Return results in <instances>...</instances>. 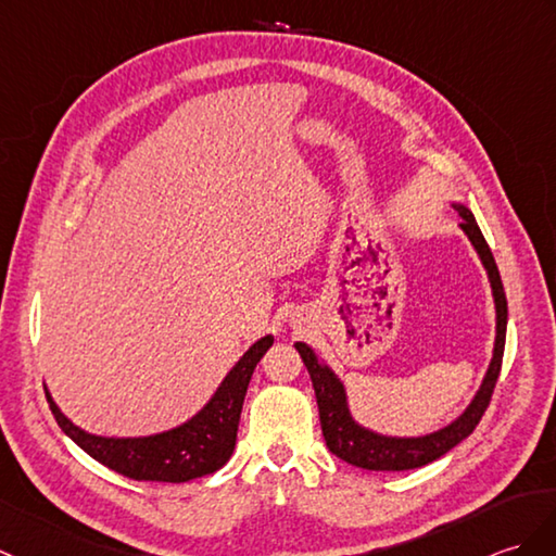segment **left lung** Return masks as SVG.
<instances>
[{"label":"left lung","instance_id":"1","mask_svg":"<svg viewBox=\"0 0 556 556\" xmlns=\"http://www.w3.org/2000/svg\"><path fill=\"white\" fill-rule=\"evenodd\" d=\"M453 208L462 217L459 229L467 235L473 251L481 257V265L488 275L490 291H493V303H495L493 357H490V365L485 369V377L479 386V391H476L471 403L464 407V412L457 419L445 424L443 429L424 433V435H386L379 431H371L353 417L351 403H348L345 383L341 381L339 374L333 371L307 343L303 341L295 343V351H299L303 365L307 367L309 379H313L321 433H325L327 447L339 459L353 464V467L369 469V471H407V469H419L424 464L443 457L476 429V424L481 421L483 412L490 403V395H493V389L500 377V367H502V353H505V337H507L505 287H502L495 257L488 249L473 213L467 208V205L457 201H453Z\"/></svg>","mask_w":556,"mask_h":556}]
</instances>
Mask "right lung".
Instances as JSON below:
<instances>
[{
	"instance_id": "right-lung-1",
	"label": "right lung",
	"mask_w": 556,
	"mask_h": 556,
	"mask_svg": "<svg viewBox=\"0 0 556 556\" xmlns=\"http://www.w3.org/2000/svg\"><path fill=\"white\" fill-rule=\"evenodd\" d=\"M275 343L273 333L257 339L239 363L227 371L197 415L173 429L151 435H97L73 424L63 415L45 386L51 415L71 441L103 467L135 481L187 483L215 473L229 462L237 445V429L255 365Z\"/></svg>"
}]
</instances>
